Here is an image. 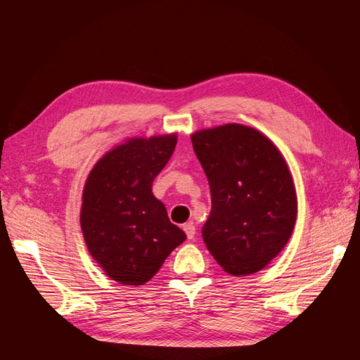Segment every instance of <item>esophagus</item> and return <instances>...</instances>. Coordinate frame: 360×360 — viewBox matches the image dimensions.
Listing matches in <instances>:
<instances>
[{"label":"esophagus","mask_w":360,"mask_h":360,"mask_svg":"<svg viewBox=\"0 0 360 360\" xmlns=\"http://www.w3.org/2000/svg\"><path fill=\"white\" fill-rule=\"evenodd\" d=\"M184 232H186L188 240H193L195 235H196V227L192 223H188V224L184 226Z\"/></svg>","instance_id":"obj_1"}]
</instances>
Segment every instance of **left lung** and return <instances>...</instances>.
Here are the masks:
<instances>
[{
	"label": "left lung",
	"mask_w": 360,
	"mask_h": 360,
	"mask_svg": "<svg viewBox=\"0 0 360 360\" xmlns=\"http://www.w3.org/2000/svg\"><path fill=\"white\" fill-rule=\"evenodd\" d=\"M192 143L212 195L205 246L235 277L258 272L294 231L297 195L285 158L258 129L240 124L201 129Z\"/></svg>",
	"instance_id": "obj_1"
}]
</instances>
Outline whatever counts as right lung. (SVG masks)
Here are the masks:
<instances>
[{
	"instance_id": "right-lung-1",
	"label": "right lung",
	"mask_w": 360,
	"mask_h": 360,
	"mask_svg": "<svg viewBox=\"0 0 360 360\" xmlns=\"http://www.w3.org/2000/svg\"><path fill=\"white\" fill-rule=\"evenodd\" d=\"M176 142V134L127 139L97 160L85 182L83 238L106 275L120 285L150 281L187 238L151 192Z\"/></svg>"
}]
</instances>
